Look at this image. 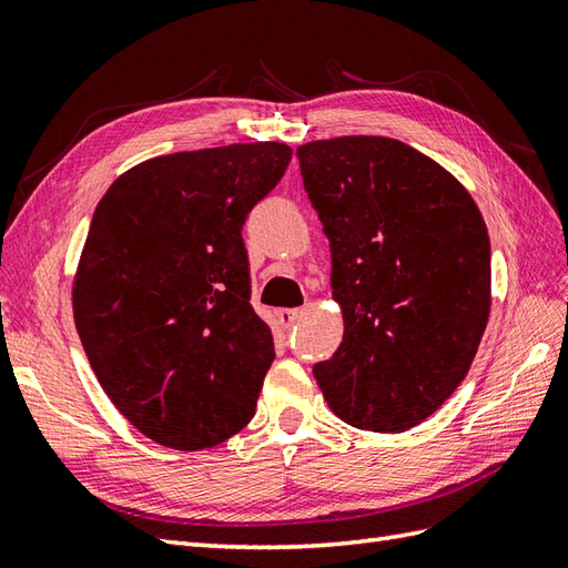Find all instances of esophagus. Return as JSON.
<instances>
[{
    "label": "esophagus",
    "mask_w": 568,
    "mask_h": 568,
    "mask_svg": "<svg viewBox=\"0 0 568 568\" xmlns=\"http://www.w3.org/2000/svg\"><path fill=\"white\" fill-rule=\"evenodd\" d=\"M300 316H302V310H278V322L283 328H293Z\"/></svg>",
    "instance_id": "obj_1"
}]
</instances>
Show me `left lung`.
<instances>
[{
    "instance_id": "obj_1",
    "label": "left lung",
    "mask_w": 568,
    "mask_h": 568,
    "mask_svg": "<svg viewBox=\"0 0 568 568\" xmlns=\"http://www.w3.org/2000/svg\"><path fill=\"white\" fill-rule=\"evenodd\" d=\"M297 158L345 322L316 384L347 425L410 429L460 386L483 341L487 225L454 174L403 141H312Z\"/></svg>"
}]
</instances>
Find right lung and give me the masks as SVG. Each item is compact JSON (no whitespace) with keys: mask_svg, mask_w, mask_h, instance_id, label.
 I'll return each mask as SVG.
<instances>
[{"mask_svg":"<svg viewBox=\"0 0 568 568\" xmlns=\"http://www.w3.org/2000/svg\"><path fill=\"white\" fill-rule=\"evenodd\" d=\"M290 158L275 141L160 155L98 203L74 322L100 386L158 444L211 448L256 413L275 351L242 225Z\"/></svg>","mask_w":568,"mask_h":568,"instance_id":"1","label":"right lung"}]
</instances>
